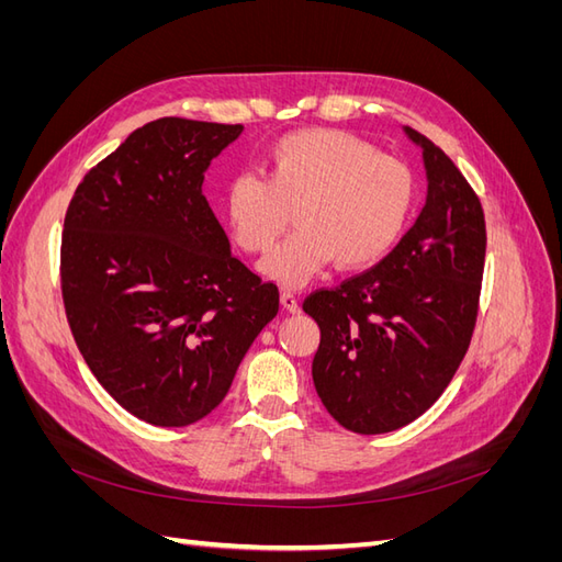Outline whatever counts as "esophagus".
<instances>
[{
	"instance_id": "obj_1",
	"label": "esophagus",
	"mask_w": 562,
	"mask_h": 562,
	"mask_svg": "<svg viewBox=\"0 0 562 562\" xmlns=\"http://www.w3.org/2000/svg\"><path fill=\"white\" fill-rule=\"evenodd\" d=\"M281 304H283L285 312H291V314H297V312H300V302H297L295 293H291V291H283V293H281Z\"/></svg>"
}]
</instances>
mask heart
<instances>
[{
	"label": "heart",
	"instance_id": "heart-1",
	"mask_svg": "<svg viewBox=\"0 0 562 562\" xmlns=\"http://www.w3.org/2000/svg\"><path fill=\"white\" fill-rule=\"evenodd\" d=\"M269 180L239 173L225 196L234 239L250 252L267 250L295 206L297 229L260 262L283 285H302L337 260L359 269L382 260L403 234L415 201L411 168L380 155L356 135L304 128L269 149Z\"/></svg>",
	"mask_w": 562,
	"mask_h": 562
}]
</instances>
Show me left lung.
<instances>
[{"label":"left lung","mask_w":562,"mask_h":562,"mask_svg":"<svg viewBox=\"0 0 562 562\" xmlns=\"http://www.w3.org/2000/svg\"><path fill=\"white\" fill-rule=\"evenodd\" d=\"M403 133L427 173L415 225L378 267L302 304L321 328L316 394L353 434L396 431L427 413L462 363L479 314L481 201L443 149Z\"/></svg>","instance_id":"obj_1"}]
</instances>
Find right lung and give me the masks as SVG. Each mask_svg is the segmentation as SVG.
Instances as JSON below:
<instances>
[{
  "label": "right lung",
  "instance_id": "add662e5",
  "mask_svg": "<svg viewBox=\"0 0 562 562\" xmlns=\"http://www.w3.org/2000/svg\"><path fill=\"white\" fill-rule=\"evenodd\" d=\"M241 124L164 116L77 187L63 232V300L95 380L131 415L187 427L223 403L279 288L232 255L206 196Z\"/></svg>",
  "mask_w": 562,
  "mask_h": 562
}]
</instances>
